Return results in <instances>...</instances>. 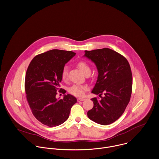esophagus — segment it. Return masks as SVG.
I'll return each instance as SVG.
<instances>
[{"mask_svg": "<svg viewBox=\"0 0 159 159\" xmlns=\"http://www.w3.org/2000/svg\"><path fill=\"white\" fill-rule=\"evenodd\" d=\"M84 100H85L84 98H80L78 99V102H80V101H83Z\"/></svg>", "mask_w": 159, "mask_h": 159, "instance_id": "esophagus-1", "label": "esophagus"}]
</instances>
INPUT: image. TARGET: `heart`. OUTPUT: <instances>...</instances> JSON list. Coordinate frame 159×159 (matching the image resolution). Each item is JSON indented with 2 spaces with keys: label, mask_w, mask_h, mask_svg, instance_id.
<instances>
[{
  "label": "heart",
  "mask_w": 159,
  "mask_h": 159,
  "mask_svg": "<svg viewBox=\"0 0 159 159\" xmlns=\"http://www.w3.org/2000/svg\"><path fill=\"white\" fill-rule=\"evenodd\" d=\"M78 68L81 70V71L86 75V74H90L91 73V68L88 63L83 61H81L77 64ZM61 77L63 80H65L68 77V68L67 66H64L62 69L61 73ZM86 90V88L84 86L81 85H73L69 89V92L71 94L76 96H82L84 94L85 91Z\"/></svg>",
  "instance_id": "heart-1"
}]
</instances>
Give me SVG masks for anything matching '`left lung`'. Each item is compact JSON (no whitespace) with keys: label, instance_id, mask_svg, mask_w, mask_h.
Instances as JSON below:
<instances>
[{"label":"left lung","instance_id":"8db88e82","mask_svg":"<svg viewBox=\"0 0 159 159\" xmlns=\"http://www.w3.org/2000/svg\"><path fill=\"white\" fill-rule=\"evenodd\" d=\"M84 56L96 65L98 77L92 93L101 98L91 99L94 106L88 111V116L100 125H110L122 115L130 101L133 85L130 65L125 57L108 48L85 51Z\"/></svg>","mask_w":159,"mask_h":159}]
</instances>
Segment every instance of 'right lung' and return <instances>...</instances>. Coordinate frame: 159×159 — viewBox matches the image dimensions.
I'll use <instances>...</instances> for the list:
<instances>
[{
    "mask_svg": "<svg viewBox=\"0 0 159 159\" xmlns=\"http://www.w3.org/2000/svg\"><path fill=\"white\" fill-rule=\"evenodd\" d=\"M76 53L53 49L35 56L30 62L25 76L26 99L35 118L49 127L58 126L69 117L76 98L71 94L57 99V90L61 81V73L65 65Z\"/></svg>",
    "mask_w": 159,
    "mask_h": 159,
    "instance_id": "obj_1",
    "label": "right lung"
}]
</instances>
